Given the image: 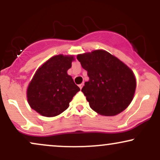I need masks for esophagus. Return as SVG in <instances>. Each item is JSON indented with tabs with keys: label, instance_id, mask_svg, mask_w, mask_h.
I'll use <instances>...</instances> for the list:
<instances>
[{
	"label": "esophagus",
	"instance_id": "esophagus-1",
	"mask_svg": "<svg viewBox=\"0 0 160 160\" xmlns=\"http://www.w3.org/2000/svg\"><path fill=\"white\" fill-rule=\"evenodd\" d=\"M82 86H83V83H81V84H80V85H79V87H80V89H82Z\"/></svg>",
	"mask_w": 160,
	"mask_h": 160
}]
</instances>
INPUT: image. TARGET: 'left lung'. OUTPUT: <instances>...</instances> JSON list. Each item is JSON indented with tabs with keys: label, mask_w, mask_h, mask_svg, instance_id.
<instances>
[{
	"label": "left lung",
	"mask_w": 160,
	"mask_h": 160,
	"mask_svg": "<svg viewBox=\"0 0 160 160\" xmlns=\"http://www.w3.org/2000/svg\"><path fill=\"white\" fill-rule=\"evenodd\" d=\"M89 80L81 91L93 111L103 116H115L132 101L136 88L133 71L117 57L98 49L78 55Z\"/></svg>",
	"instance_id": "8db88e82"
}]
</instances>
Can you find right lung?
Listing matches in <instances>:
<instances>
[{
  "label": "right lung",
  "instance_id": "obj_1",
  "mask_svg": "<svg viewBox=\"0 0 160 160\" xmlns=\"http://www.w3.org/2000/svg\"><path fill=\"white\" fill-rule=\"evenodd\" d=\"M74 56L58 55L47 60L36 71L28 86L29 105L40 115L56 117L69 107V103L80 90L68 74Z\"/></svg>",
  "mask_w": 160,
  "mask_h": 160
}]
</instances>
